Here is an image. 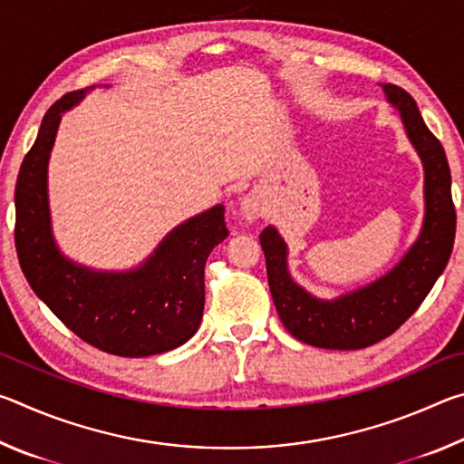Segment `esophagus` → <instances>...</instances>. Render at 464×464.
I'll use <instances>...</instances> for the list:
<instances>
[{
    "label": "esophagus",
    "instance_id": "34e87169",
    "mask_svg": "<svg viewBox=\"0 0 464 464\" xmlns=\"http://www.w3.org/2000/svg\"><path fill=\"white\" fill-rule=\"evenodd\" d=\"M241 215L247 218V221H256V218L262 217V207L254 196H246L241 202Z\"/></svg>",
    "mask_w": 464,
    "mask_h": 464
}]
</instances>
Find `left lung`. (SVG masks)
<instances>
[{"instance_id":"left-lung-1","label":"left lung","mask_w":464,"mask_h":464,"mask_svg":"<svg viewBox=\"0 0 464 464\" xmlns=\"http://www.w3.org/2000/svg\"><path fill=\"white\" fill-rule=\"evenodd\" d=\"M382 90L401 114L407 137L418 149L426 169V218L420 239L403 260L372 285L335 301H319L290 278L286 246L276 229L266 227L260 235L280 321L296 340L315 348L360 350L397 332L418 311L452 254L457 213L444 149L426 127L410 93L391 83L382 85Z\"/></svg>"}]
</instances>
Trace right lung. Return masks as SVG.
<instances>
[{"instance_id": "1", "label": "right lung", "mask_w": 464, "mask_h": 464, "mask_svg": "<svg viewBox=\"0 0 464 464\" xmlns=\"http://www.w3.org/2000/svg\"><path fill=\"white\" fill-rule=\"evenodd\" d=\"M83 92L65 93L44 114L15 182L14 239L20 268L36 296L75 335L114 356L143 358L190 340L204 311V264L227 239L225 207L217 204L176 227L132 272H93L61 256L51 235L46 163L61 112Z\"/></svg>"}]
</instances>
